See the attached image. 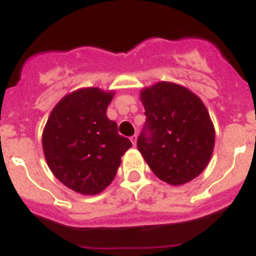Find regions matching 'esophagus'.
Masks as SVG:
<instances>
[{
	"mask_svg": "<svg viewBox=\"0 0 256 256\" xmlns=\"http://www.w3.org/2000/svg\"><path fill=\"white\" fill-rule=\"evenodd\" d=\"M130 140H131V142H132L134 146H135V145H136V142H138V135H132V136L130 138Z\"/></svg>",
	"mask_w": 256,
	"mask_h": 256,
	"instance_id": "1",
	"label": "esophagus"
}]
</instances>
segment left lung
<instances>
[{
  "label": "left lung",
  "instance_id": "8db88e82",
  "mask_svg": "<svg viewBox=\"0 0 256 256\" xmlns=\"http://www.w3.org/2000/svg\"><path fill=\"white\" fill-rule=\"evenodd\" d=\"M146 121L138 149L156 177L174 186L199 176L213 154L216 131L202 100L182 85L160 82L142 89Z\"/></svg>",
  "mask_w": 256,
  "mask_h": 256
}]
</instances>
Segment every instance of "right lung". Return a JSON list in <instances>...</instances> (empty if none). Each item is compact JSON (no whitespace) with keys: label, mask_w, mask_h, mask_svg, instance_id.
<instances>
[{"label":"right lung","mask_w":256,"mask_h":256,"mask_svg":"<svg viewBox=\"0 0 256 256\" xmlns=\"http://www.w3.org/2000/svg\"><path fill=\"white\" fill-rule=\"evenodd\" d=\"M114 92L82 88L54 106L42 135L46 160L57 180L82 195H96L114 181L121 156L132 146L107 117Z\"/></svg>","instance_id":"1"}]
</instances>
